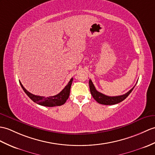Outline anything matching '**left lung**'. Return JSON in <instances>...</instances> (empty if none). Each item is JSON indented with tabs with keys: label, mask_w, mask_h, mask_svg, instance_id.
<instances>
[{
	"label": "left lung",
	"mask_w": 155,
	"mask_h": 155,
	"mask_svg": "<svg viewBox=\"0 0 155 155\" xmlns=\"http://www.w3.org/2000/svg\"><path fill=\"white\" fill-rule=\"evenodd\" d=\"M89 86L90 91H91V93L93 98H94L97 102L104 104V105H114V104H116L122 102L129 95L135 87L134 86V87H133L130 91L125 93V94L117 96H109L97 91L91 79L89 80Z\"/></svg>",
	"instance_id": "1"
}]
</instances>
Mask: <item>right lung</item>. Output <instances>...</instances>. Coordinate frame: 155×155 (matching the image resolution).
Instances as JSON below:
<instances>
[{
  "label": "right lung",
  "mask_w": 155,
  "mask_h": 155,
  "mask_svg": "<svg viewBox=\"0 0 155 155\" xmlns=\"http://www.w3.org/2000/svg\"><path fill=\"white\" fill-rule=\"evenodd\" d=\"M73 79L72 78L69 83L63 88V90L61 92H59L58 94L53 96H49L45 97L44 96H37L31 94L30 92H28L27 90L25 88L23 85L20 81V84L22 88L23 91L25 93L28 95V96L30 98L32 101L37 103L39 105L47 106V107H53V106H61L66 102L67 100L69 98V96L70 94V90L71 86L72 84V82H73Z\"/></svg>",
  "instance_id": "1"
}]
</instances>
